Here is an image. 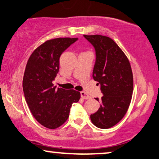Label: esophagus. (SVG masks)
Here are the masks:
<instances>
[{"mask_svg": "<svg viewBox=\"0 0 159 159\" xmlns=\"http://www.w3.org/2000/svg\"><path fill=\"white\" fill-rule=\"evenodd\" d=\"M80 94H81V97L83 98V99H89L90 98H91L85 91H81L80 92Z\"/></svg>", "mask_w": 159, "mask_h": 159, "instance_id": "34e87169", "label": "esophagus"}]
</instances>
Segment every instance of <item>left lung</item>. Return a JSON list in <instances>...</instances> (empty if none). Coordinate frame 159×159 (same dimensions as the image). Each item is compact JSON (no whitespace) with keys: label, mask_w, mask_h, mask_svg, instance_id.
Segmentation results:
<instances>
[{"label":"left lung","mask_w":159,"mask_h":159,"mask_svg":"<svg viewBox=\"0 0 159 159\" xmlns=\"http://www.w3.org/2000/svg\"><path fill=\"white\" fill-rule=\"evenodd\" d=\"M84 37L95 48L93 78L101 85L103 94L100 100L96 98L101 105L91 115V120L99 128H110L122 119L130 106L134 91L132 69L128 58L111 38L99 34Z\"/></svg>","instance_id":"obj_1"}]
</instances>
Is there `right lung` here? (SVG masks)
Returning <instances> with one entry per match:
<instances>
[{"instance_id":"obj_1","label":"right lung","mask_w":159,"mask_h":159,"mask_svg":"<svg viewBox=\"0 0 159 159\" xmlns=\"http://www.w3.org/2000/svg\"><path fill=\"white\" fill-rule=\"evenodd\" d=\"M77 38H54L46 40L29 58L23 75V90L27 105L34 119L48 129L63 125L70 108L80 99L75 90L56 89L52 83L60 67V57Z\"/></svg>"}]
</instances>
